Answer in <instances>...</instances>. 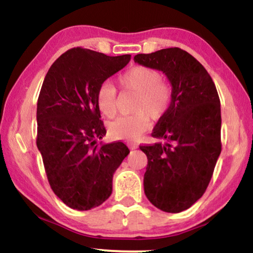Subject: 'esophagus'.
Returning <instances> with one entry per match:
<instances>
[{
	"instance_id": "1",
	"label": "esophagus",
	"mask_w": 253,
	"mask_h": 253,
	"mask_svg": "<svg viewBox=\"0 0 253 253\" xmlns=\"http://www.w3.org/2000/svg\"><path fill=\"white\" fill-rule=\"evenodd\" d=\"M128 147H129L131 150H135V149H137V144L135 143H128Z\"/></svg>"
}]
</instances>
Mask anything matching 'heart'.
Instances as JSON below:
<instances>
[{
    "label": "heart",
    "mask_w": 253,
    "mask_h": 253,
    "mask_svg": "<svg viewBox=\"0 0 253 253\" xmlns=\"http://www.w3.org/2000/svg\"><path fill=\"white\" fill-rule=\"evenodd\" d=\"M123 91L136 94L131 116L119 117L109 124V135L115 140H136L148 129L149 117L158 120L167 112L172 101V88L162 81V74L152 67L136 65L118 77ZM96 104L103 116L111 118L117 112V90L105 83L96 92Z\"/></svg>",
    "instance_id": "b5f03b06"
}]
</instances>
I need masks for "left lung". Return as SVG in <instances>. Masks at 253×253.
Here are the masks:
<instances>
[{
	"label": "left lung",
	"instance_id": "left-lung-1",
	"mask_svg": "<svg viewBox=\"0 0 253 253\" xmlns=\"http://www.w3.org/2000/svg\"><path fill=\"white\" fill-rule=\"evenodd\" d=\"M134 60L162 71L172 84L169 108L151 134L165 143L140 147L148 157L145 196L164 212H182L205 193L221 152L218 91L205 67L180 48L138 54Z\"/></svg>",
	"mask_w": 253,
	"mask_h": 253
}]
</instances>
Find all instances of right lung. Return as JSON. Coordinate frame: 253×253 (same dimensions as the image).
Wrapping results in <instances>:
<instances>
[{
  "label": "right lung",
  "instance_id": "right-lung-1",
  "mask_svg": "<svg viewBox=\"0 0 253 253\" xmlns=\"http://www.w3.org/2000/svg\"><path fill=\"white\" fill-rule=\"evenodd\" d=\"M129 60L130 55L72 48L55 60L42 84L37 145L52 191L73 210L87 211L105 202L113 173L129 154L123 142L96 144L106 134L96 92Z\"/></svg>",
  "mask_w": 253,
  "mask_h": 253
}]
</instances>
